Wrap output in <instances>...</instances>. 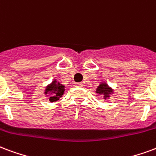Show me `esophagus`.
I'll return each instance as SVG.
<instances>
[{
    "label": "esophagus",
    "mask_w": 156,
    "mask_h": 156,
    "mask_svg": "<svg viewBox=\"0 0 156 156\" xmlns=\"http://www.w3.org/2000/svg\"><path fill=\"white\" fill-rule=\"evenodd\" d=\"M75 86H76V87H83V83H78L75 84Z\"/></svg>",
    "instance_id": "34e87169"
}]
</instances>
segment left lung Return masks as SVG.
I'll list each match as a JSON object with an SVG mask.
<instances>
[{"label":"left lung","instance_id":"left-lung-1","mask_svg":"<svg viewBox=\"0 0 156 156\" xmlns=\"http://www.w3.org/2000/svg\"><path fill=\"white\" fill-rule=\"evenodd\" d=\"M96 93L101 95L103 97V99L107 100L110 98L111 95L114 93V91L106 82H101L98 87L96 89Z\"/></svg>","mask_w":156,"mask_h":156}]
</instances>
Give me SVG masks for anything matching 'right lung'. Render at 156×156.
<instances>
[{
    "instance_id": "obj_1",
    "label": "right lung",
    "mask_w": 156,
    "mask_h": 156,
    "mask_svg": "<svg viewBox=\"0 0 156 156\" xmlns=\"http://www.w3.org/2000/svg\"><path fill=\"white\" fill-rule=\"evenodd\" d=\"M65 91V86L58 82L56 79H54L52 83L48 84L44 89V94H49V101L56 102V101L63 97Z\"/></svg>"
}]
</instances>
